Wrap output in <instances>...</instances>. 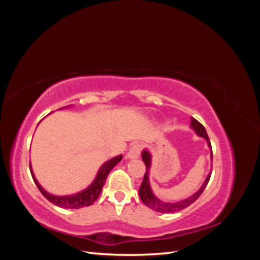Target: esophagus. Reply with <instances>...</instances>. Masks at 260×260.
Instances as JSON below:
<instances>
[{"label": "esophagus", "instance_id": "obj_1", "mask_svg": "<svg viewBox=\"0 0 260 260\" xmlns=\"http://www.w3.org/2000/svg\"><path fill=\"white\" fill-rule=\"evenodd\" d=\"M141 149H142V146H141L139 143L132 144L127 153V157L128 158H137L141 153Z\"/></svg>", "mask_w": 260, "mask_h": 260}]
</instances>
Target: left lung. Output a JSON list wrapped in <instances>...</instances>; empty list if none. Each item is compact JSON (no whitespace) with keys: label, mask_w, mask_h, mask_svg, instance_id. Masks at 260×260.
<instances>
[{"label":"left lung","mask_w":260,"mask_h":260,"mask_svg":"<svg viewBox=\"0 0 260 260\" xmlns=\"http://www.w3.org/2000/svg\"><path fill=\"white\" fill-rule=\"evenodd\" d=\"M191 127L195 130V132L198 133L200 137H203V138L206 139L208 146L211 149V144L209 142V138L207 136L205 127H204V125L200 121L196 120L195 118H193V117L191 118ZM211 158H212V149H211ZM142 159H143L145 166H146V172H145L143 181H142V183H141L140 190H139L140 198L147 207H149L155 211L162 212V214H165V212H177V211H180V210H182V209L190 206L191 204H193L202 195L204 190H205V187L207 186V184L209 182L210 176H211V172H210L208 177L206 178L205 182H204V184L202 185V187L195 194L190 196V198H187L184 201L177 202V203H165V202H161L156 198V196L153 194V192L151 190V186H149L148 174H149V167H151V155H149V153L147 151H144L142 153Z\"/></svg>","instance_id":"obj_1"}]
</instances>
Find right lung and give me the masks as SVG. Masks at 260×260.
Here are the masks:
<instances>
[{
    "label": "right lung",
    "mask_w": 260,
    "mask_h": 260,
    "mask_svg": "<svg viewBox=\"0 0 260 260\" xmlns=\"http://www.w3.org/2000/svg\"><path fill=\"white\" fill-rule=\"evenodd\" d=\"M121 159H122V156L119 155L109 161L105 162L99 170V174H98L95 180L93 181V183L88 188H85L84 191L78 193V194H75V195H72V196H54V195L46 192L45 190H43L41 185L38 183L37 179L35 178L34 172H32V170H31V166H29V167H30L31 176H32V179L35 181L36 185L38 186L39 191L42 193V195L46 200L53 203L54 205L59 206L61 208L76 209V208L90 206L98 200V198L102 192V188H103V185L106 181V178L109 174V171H111Z\"/></svg>",
    "instance_id": "obj_1"
}]
</instances>
